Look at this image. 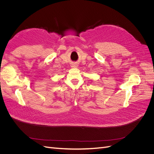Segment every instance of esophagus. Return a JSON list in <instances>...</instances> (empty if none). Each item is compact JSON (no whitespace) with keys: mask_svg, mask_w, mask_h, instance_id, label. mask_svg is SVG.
<instances>
[{"mask_svg":"<svg viewBox=\"0 0 154 154\" xmlns=\"http://www.w3.org/2000/svg\"><path fill=\"white\" fill-rule=\"evenodd\" d=\"M71 67H72V68H76V67H78V65H77V63H72Z\"/></svg>","mask_w":154,"mask_h":154,"instance_id":"1","label":"esophagus"}]
</instances>
